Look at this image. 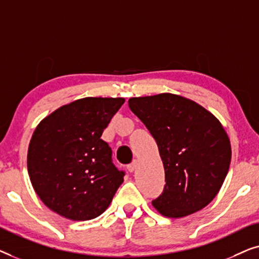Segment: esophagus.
Here are the masks:
<instances>
[{
	"label": "esophagus",
	"instance_id": "esophagus-1",
	"mask_svg": "<svg viewBox=\"0 0 259 259\" xmlns=\"http://www.w3.org/2000/svg\"><path fill=\"white\" fill-rule=\"evenodd\" d=\"M137 165H138L137 160H134L132 164H130L128 166H127V169H128L130 172H134V171H136V168H137Z\"/></svg>",
	"mask_w": 259,
	"mask_h": 259
}]
</instances>
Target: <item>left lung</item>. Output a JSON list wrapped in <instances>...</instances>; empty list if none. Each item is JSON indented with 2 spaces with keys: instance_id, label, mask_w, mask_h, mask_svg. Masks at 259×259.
Here are the masks:
<instances>
[{
  "instance_id": "obj_1",
  "label": "left lung",
  "mask_w": 259,
  "mask_h": 259,
  "mask_svg": "<svg viewBox=\"0 0 259 259\" xmlns=\"http://www.w3.org/2000/svg\"><path fill=\"white\" fill-rule=\"evenodd\" d=\"M128 106L157 141L164 164V191L152 205L165 217L182 218L210 204L231 161L230 139L219 120L171 93L131 98Z\"/></svg>"
}]
</instances>
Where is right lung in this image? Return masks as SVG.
I'll use <instances>...</instances> for the list:
<instances>
[{"label":"right lung","mask_w":259,"mask_h":259,"mask_svg":"<svg viewBox=\"0 0 259 259\" xmlns=\"http://www.w3.org/2000/svg\"><path fill=\"white\" fill-rule=\"evenodd\" d=\"M123 98H83L42 120L28 147L27 166L46 206L70 221L97 218L109 206L125 172L100 139Z\"/></svg>","instance_id":"obj_1"}]
</instances>
